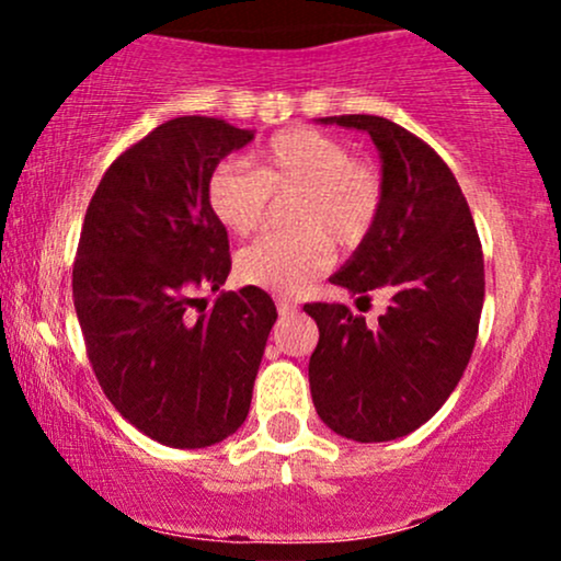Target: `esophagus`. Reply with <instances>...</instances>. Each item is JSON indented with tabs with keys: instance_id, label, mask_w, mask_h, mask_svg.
<instances>
[{
	"instance_id": "obj_1",
	"label": "esophagus",
	"mask_w": 561,
	"mask_h": 561,
	"mask_svg": "<svg viewBox=\"0 0 561 561\" xmlns=\"http://www.w3.org/2000/svg\"><path fill=\"white\" fill-rule=\"evenodd\" d=\"M295 308H298V306H295V302L289 300V298H276V311H279L282 317H287V313H293Z\"/></svg>"
}]
</instances>
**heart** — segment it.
I'll list each match as a JSON object with an SVG mask.
<instances>
[{
    "mask_svg": "<svg viewBox=\"0 0 561 561\" xmlns=\"http://www.w3.org/2000/svg\"><path fill=\"white\" fill-rule=\"evenodd\" d=\"M287 203L285 234H266L240 250L237 276L272 293H300L343 253L369 240L385 208V176L353 158L345 141L308 126L282 128L255 147L248 169L221 163L205 182V203L224 229L253 234L272 197Z\"/></svg>",
    "mask_w": 561,
    "mask_h": 561,
    "instance_id": "b5f03b06",
    "label": "heart"
}]
</instances>
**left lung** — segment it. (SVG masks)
<instances>
[{"label":"left lung","instance_id":"obj_1","mask_svg":"<svg viewBox=\"0 0 561 561\" xmlns=\"http://www.w3.org/2000/svg\"><path fill=\"white\" fill-rule=\"evenodd\" d=\"M362 128L382 158L379 224L332 285L390 295L377 324L345 302H306L319 327L308 362L317 414L358 443L414 433L446 403L478 340L485 272L467 197L427 141L379 115H332Z\"/></svg>","mask_w":561,"mask_h":561}]
</instances>
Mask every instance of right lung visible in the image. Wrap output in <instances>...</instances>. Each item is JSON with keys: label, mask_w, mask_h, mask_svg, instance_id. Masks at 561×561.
I'll return each mask as SVG.
<instances>
[{"label": "right lung", "mask_w": 561, "mask_h": 561, "mask_svg": "<svg viewBox=\"0 0 561 561\" xmlns=\"http://www.w3.org/2000/svg\"><path fill=\"white\" fill-rule=\"evenodd\" d=\"M250 139L221 118L165 121L113 160L83 216L73 306L89 364L121 416L171 448L240 430L276 321L261 287L199 298L231 268L205 182Z\"/></svg>", "instance_id": "right-lung-1"}]
</instances>
